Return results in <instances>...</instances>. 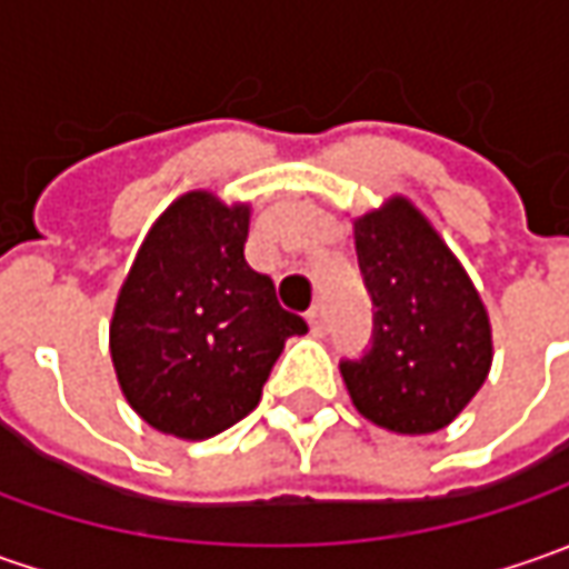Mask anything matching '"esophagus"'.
Wrapping results in <instances>:
<instances>
[{
  "label": "esophagus",
  "mask_w": 569,
  "mask_h": 569,
  "mask_svg": "<svg viewBox=\"0 0 569 569\" xmlns=\"http://www.w3.org/2000/svg\"><path fill=\"white\" fill-rule=\"evenodd\" d=\"M307 322H310V329L317 332V336H322L326 332V310L322 307H310V313H307Z\"/></svg>",
  "instance_id": "obj_1"
}]
</instances>
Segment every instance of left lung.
I'll return each instance as SVG.
<instances>
[{
  "mask_svg": "<svg viewBox=\"0 0 569 569\" xmlns=\"http://www.w3.org/2000/svg\"><path fill=\"white\" fill-rule=\"evenodd\" d=\"M351 224L377 313L370 351L341 361L348 396L367 421L392 433L443 430L488 380V307L411 199L389 196Z\"/></svg>",
  "mask_w": 569,
  "mask_h": 569,
  "instance_id": "obj_1",
  "label": "left lung"
}]
</instances>
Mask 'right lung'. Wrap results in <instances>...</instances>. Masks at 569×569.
<instances>
[{"mask_svg":"<svg viewBox=\"0 0 569 569\" xmlns=\"http://www.w3.org/2000/svg\"><path fill=\"white\" fill-rule=\"evenodd\" d=\"M252 208L192 189L144 233L110 319L126 402L161 433L208 440L247 418L307 322L288 313L243 247Z\"/></svg>","mask_w":569,"mask_h":569,"instance_id":"obj_1","label":"right lung"}]
</instances>
